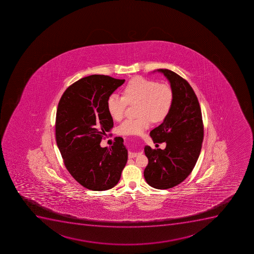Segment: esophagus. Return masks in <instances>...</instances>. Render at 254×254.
<instances>
[{
    "mask_svg": "<svg viewBox=\"0 0 254 254\" xmlns=\"http://www.w3.org/2000/svg\"><path fill=\"white\" fill-rule=\"evenodd\" d=\"M137 155H138V153H137V152H129L128 157L129 158H134V157H137Z\"/></svg>",
    "mask_w": 254,
    "mask_h": 254,
    "instance_id": "1",
    "label": "esophagus"
}]
</instances>
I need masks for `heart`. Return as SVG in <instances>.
Segmentation results:
<instances>
[{"mask_svg":"<svg viewBox=\"0 0 254 254\" xmlns=\"http://www.w3.org/2000/svg\"><path fill=\"white\" fill-rule=\"evenodd\" d=\"M124 97L112 93L107 98V111L114 121L125 117L128 104H137L136 119L126 120L119 126V133L123 135H137L150 125L164 121L171 112L174 93L170 86L156 81L135 77L128 82L123 90Z\"/></svg>","mask_w":254,"mask_h":254,"instance_id":"heart-1","label":"heart"}]
</instances>
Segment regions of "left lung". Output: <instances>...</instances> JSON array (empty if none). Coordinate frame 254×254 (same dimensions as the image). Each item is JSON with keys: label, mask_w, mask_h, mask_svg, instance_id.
<instances>
[{"label": "left lung", "mask_w": 254, "mask_h": 254, "mask_svg": "<svg viewBox=\"0 0 254 254\" xmlns=\"http://www.w3.org/2000/svg\"><path fill=\"white\" fill-rule=\"evenodd\" d=\"M171 83L174 101L171 112L150 133L154 142H166V148L144 147L148 164L144 178L157 190L180 185L192 172L201 152L203 123L197 96L190 83L167 69H159Z\"/></svg>", "instance_id": "left-lung-1"}]
</instances>
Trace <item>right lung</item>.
I'll use <instances>...</instances> for the list:
<instances>
[{"mask_svg":"<svg viewBox=\"0 0 254 254\" xmlns=\"http://www.w3.org/2000/svg\"><path fill=\"white\" fill-rule=\"evenodd\" d=\"M125 79L93 74L67 88L60 99L56 117V139L64 164L82 186L104 191L118 184L128 160L122 137L111 147L100 142L114 126L107 98Z\"/></svg>","mask_w":254,"mask_h":254,"instance_id":"right-lung-1","label":"right lung"}]
</instances>
